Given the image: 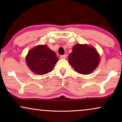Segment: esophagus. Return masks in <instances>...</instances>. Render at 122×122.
Wrapping results in <instances>:
<instances>
[{
  "instance_id": "1",
  "label": "esophagus",
  "mask_w": 122,
  "mask_h": 122,
  "mask_svg": "<svg viewBox=\"0 0 122 122\" xmlns=\"http://www.w3.org/2000/svg\"><path fill=\"white\" fill-rule=\"evenodd\" d=\"M60 58H62V59H65V58H66V55H64L60 56Z\"/></svg>"
}]
</instances>
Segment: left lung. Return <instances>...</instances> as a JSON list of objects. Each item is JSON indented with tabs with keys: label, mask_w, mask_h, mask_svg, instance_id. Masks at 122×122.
Segmentation results:
<instances>
[{
	"label": "left lung",
	"mask_w": 122,
	"mask_h": 122,
	"mask_svg": "<svg viewBox=\"0 0 122 122\" xmlns=\"http://www.w3.org/2000/svg\"><path fill=\"white\" fill-rule=\"evenodd\" d=\"M68 59L76 71L85 75L93 72L100 62V57L94 47L80 44L73 46Z\"/></svg>",
	"instance_id": "left-lung-1"
}]
</instances>
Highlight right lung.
<instances>
[{"label":"right lung","mask_w":122,"mask_h":122,"mask_svg":"<svg viewBox=\"0 0 122 122\" xmlns=\"http://www.w3.org/2000/svg\"><path fill=\"white\" fill-rule=\"evenodd\" d=\"M58 57L46 45H39L29 51L25 57L28 66L33 73L43 75L51 72Z\"/></svg>","instance_id":"right-lung-1"}]
</instances>
